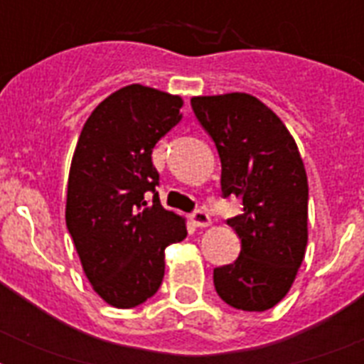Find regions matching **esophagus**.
Masks as SVG:
<instances>
[{"label": "esophagus", "mask_w": 364, "mask_h": 364, "mask_svg": "<svg viewBox=\"0 0 364 364\" xmlns=\"http://www.w3.org/2000/svg\"><path fill=\"white\" fill-rule=\"evenodd\" d=\"M191 221H193L194 227H198V228H205V227H210L211 225V217L208 211L204 210H196L191 215Z\"/></svg>", "instance_id": "34e87169"}]
</instances>
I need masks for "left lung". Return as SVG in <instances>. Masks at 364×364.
I'll list each match as a JSON object with an SVG mask.
<instances>
[{"label": "left lung", "instance_id": "obj_1", "mask_svg": "<svg viewBox=\"0 0 364 364\" xmlns=\"http://www.w3.org/2000/svg\"><path fill=\"white\" fill-rule=\"evenodd\" d=\"M191 105L219 151L223 196L243 202L242 215L227 221L242 251L213 270L215 291L236 310H270L289 293L308 245L304 160L282 119L251 94L194 96Z\"/></svg>", "mask_w": 364, "mask_h": 364}]
</instances>
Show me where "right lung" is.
<instances>
[{
  "label": "right lung",
  "instance_id": "add662e5",
  "mask_svg": "<svg viewBox=\"0 0 364 364\" xmlns=\"http://www.w3.org/2000/svg\"><path fill=\"white\" fill-rule=\"evenodd\" d=\"M181 107V96L122 87L90 113L71 159L65 225L85 276L115 308L151 299L164 277L166 247L187 238L185 219L160 205L151 159L183 119Z\"/></svg>",
  "mask_w": 364,
  "mask_h": 364
}]
</instances>
